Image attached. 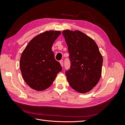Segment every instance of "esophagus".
I'll use <instances>...</instances> for the list:
<instances>
[{"label":"esophagus","instance_id":"esophagus-1","mask_svg":"<svg viewBox=\"0 0 125 125\" xmlns=\"http://www.w3.org/2000/svg\"><path fill=\"white\" fill-rule=\"evenodd\" d=\"M60 65H61L62 67H63V61H62V60H60Z\"/></svg>","mask_w":125,"mask_h":125}]
</instances>
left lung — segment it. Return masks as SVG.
<instances>
[{
  "mask_svg": "<svg viewBox=\"0 0 125 125\" xmlns=\"http://www.w3.org/2000/svg\"><path fill=\"white\" fill-rule=\"evenodd\" d=\"M69 53L70 69L66 75L70 86L85 93L93 89L101 77L103 57L95 42L80 31L64 30Z\"/></svg>",
  "mask_w": 125,
  "mask_h": 125,
  "instance_id": "obj_1",
  "label": "left lung"
}]
</instances>
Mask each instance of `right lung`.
I'll list each match as a JSON object with an SVG mask.
<instances>
[{"mask_svg":"<svg viewBox=\"0 0 125 125\" xmlns=\"http://www.w3.org/2000/svg\"><path fill=\"white\" fill-rule=\"evenodd\" d=\"M60 31H45L32 39L22 52L20 68L23 80L30 88L41 91L53 83L62 67L55 59L52 47Z\"/></svg>","mask_w":125,"mask_h":125,"instance_id":"obj_1","label":"right lung"}]
</instances>
